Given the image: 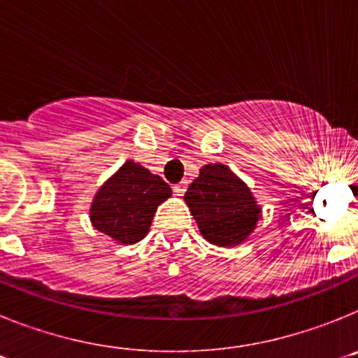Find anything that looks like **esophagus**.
Wrapping results in <instances>:
<instances>
[{
	"label": "esophagus",
	"mask_w": 358,
	"mask_h": 358,
	"mask_svg": "<svg viewBox=\"0 0 358 358\" xmlns=\"http://www.w3.org/2000/svg\"><path fill=\"white\" fill-rule=\"evenodd\" d=\"M173 192H176V195H179V197H181V195H185L186 182H179V185L173 186Z\"/></svg>",
	"instance_id": "esophagus-1"
}]
</instances>
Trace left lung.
Returning <instances> with one entry per match:
<instances>
[{
    "mask_svg": "<svg viewBox=\"0 0 358 358\" xmlns=\"http://www.w3.org/2000/svg\"><path fill=\"white\" fill-rule=\"evenodd\" d=\"M201 235L218 248L243 243L262 218L251 188L222 163L204 164L185 194Z\"/></svg>",
    "mask_w": 358,
    "mask_h": 358,
    "instance_id": "8db88e82",
    "label": "left lung"
}]
</instances>
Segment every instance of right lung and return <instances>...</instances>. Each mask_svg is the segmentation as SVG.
I'll use <instances>...</instances> for the list:
<instances>
[{"label":"right lung","instance_id":"add662e5","mask_svg":"<svg viewBox=\"0 0 358 358\" xmlns=\"http://www.w3.org/2000/svg\"><path fill=\"white\" fill-rule=\"evenodd\" d=\"M172 197V188L148 169L127 159L94 194L90 220L94 229L120 245L147 236L157 206Z\"/></svg>","mask_w":358,"mask_h":358}]
</instances>
